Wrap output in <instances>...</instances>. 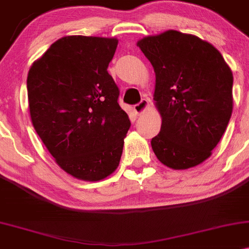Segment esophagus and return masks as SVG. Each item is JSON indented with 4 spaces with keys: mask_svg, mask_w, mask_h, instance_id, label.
Listing matches in <instances>:
<instances>
[{
    "mask_svg": "<svg viewBox=\"0 0 249 249\" xmlns=\"http://www.w3.org/2000/svg\"><path fill=\"white\" fill-rule=\"evenodd\" d=\"M148 106H149V101L147 100V98H142L140 102L134 106V111L136 113V115H139V116L142 115L147 110Z\"/></svg>",
    "mask_w": 249,
    "mask_h": 249,
    "instance_id": "obj_1",
    "label": "esophagus"
}]
</instances>
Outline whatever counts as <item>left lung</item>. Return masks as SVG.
Masks as SVG:
<instances>
[{"label":"left lung","instance_id":"1","mask_svg":"<svg viewBox=\"0 0 249 249\" xmlns=\"http://www.w3.org/2000/svg\"><path fill=\"white\" fill-rule=\"evenodd\" d=\"M136 46L156 72L153 100L161 128L151 141L154 154L173 170L202 164L231 120V68L210 42L173 29L145 36Z\"/></svg>","mask_w":249,"mask_h":249}]
</instances>
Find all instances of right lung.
Returning <instances> with one entry per match:
<instances>
[{"label":"right lung","mask_w":249,"mask_h":249,"mask_svg":"<svg viewBox=\"0 0 249 249\" xmlns=\"http://www.w3.org/2000/svg\"><path fill=\"white\" fill-rule=\"evenodd\" d=\"M119 40L68 36L32 64L27 77L34 129L61 170L98 181L120 164L129 117L108 73Z\"/></svg>","instance_id":"add662e5"}]
</instances>
